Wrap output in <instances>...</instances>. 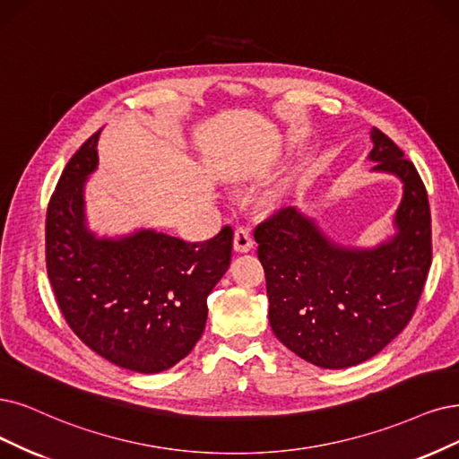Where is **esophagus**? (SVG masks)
Returning a JSON list of instances; mask_svg holds the SVG:
<instances>
[{
	"label": "esophagus",
	"mask_w": 459,
	"mask_h": 459,
	"mask_svg": "<svg viewBox=\"0 0 459 459\" xmlns=\"http://www.w3.org/2000/svg\"><path fill=\"white\" fill-rule=\"evenodd\" d=\"M253 247L251 230L246 227H238L234 230V249L238 253H247Z\"/></svg>",
	"instance_id": "esophagus-1"
}]
</instances>
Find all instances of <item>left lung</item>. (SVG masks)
Masks as SVG:
<instances>
[{
    "mask_svg": "<svg viewBox=\"0 0 459 459\" xmlns=\"http://www.w3.org/2000/svg\"><path fill=\"white\" fill-rule=\"evenodd\" d=\"M372 172L403 181L395 236L377 247L331 242L314 219L290 206L255 229L268 319L278 341L324 368L359 365L409 325L431 266L426 186L404 152L378 128Z\"/></svg>",
    "mask_w": 459,
    "mask_h": 459,
    "instance_id": "obj_1",
    "label": "left lung"
}]
</instances>
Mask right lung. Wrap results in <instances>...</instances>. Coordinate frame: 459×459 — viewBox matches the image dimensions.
<instances>
[{
	"mask_svg": "<svg viewBox=\"0 0 459 459\" xmlns=\"http://www.w3.org/2000/svg\"><path fill=\"white\" fill-rule=\"evenodd\" d=\"M98 135L65 164L45 225L47 274L67 325L101 358L134 372H162L195 348L206 299L232 255L227 225L208 242L157 230L98 238L87 229L84 183L98 166Z\"/></svg>",
	"mask_w": 459,
	"mask_h": 459,
	"instance_id": "1",
	"label": "right lung"
}]
</instances>
